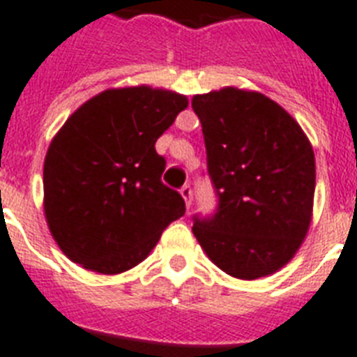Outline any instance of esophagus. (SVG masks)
<instances>
[{
	"instance_id": "esophagus-1",
	"label": "esophagus",
	"mask_w": 357,
	"mask_h": 357,
	"mask_svg": "<svg viewBox=\"0 0 357 357\" xmlns=\"http://www.w3.org/2000/svg\"><path fill=\"white\" fill-rule=\"evenodd\" d=\"M179 195H181V198L185 200V206H187V209H189L190 202H192V190H190V185H183L181 190H179Z\"/></svg>"
}]
</instances>
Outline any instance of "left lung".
Instances as JSON below:
<instances>
[{
  "label": "left lung",
  "instance_id": "obj_1",
  "mask_svg": "<svg viewBox=\"0 0 357 357\" xmlns=\"http://www.w3.org/2000/svg\"><path fill=\"white\" fill-rule=\"evenodd\" d=\"M219 211L192 234L230 277L273 275L299 251L312 221L317 165L309 138L279 102L227 86L192 97Z\"/></svg>",
  "mask_w": 357,
  "mask_h": 357
}]
</instances>
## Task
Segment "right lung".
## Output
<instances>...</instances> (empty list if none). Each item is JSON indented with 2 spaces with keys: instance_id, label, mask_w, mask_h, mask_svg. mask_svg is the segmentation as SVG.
Instances as JSON below:
<instances>
[{
  "instance_id": "1",
  "label": "right lung",
  "mask_w": 357,
  "mask_h": 357,
  "mask_svg": "<svg viewBox=\"0 0 357 357\" xmlns=\"http://www.w3.org/2000/svg\"><path fill=\"white\" fill-rule=\"evenodd\" d=\"M187 106L185 95L142 84L105 89L67 118L46 151L43 208L69 260L123 273L183 217L181 195L160 181L167 162L155 142Z\"/></svg>"
}]
</instances>
